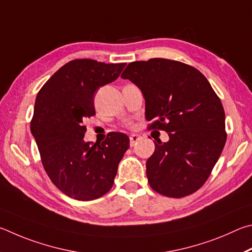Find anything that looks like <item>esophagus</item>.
<instances>
[{
    "instance_id": "34e87169",
    "label": "esophagus",
    "mask_w": 252,
    "mask_h": 252,
    "mask_svg": "<svg viewBox=\"0 0 252 252\" xmlns=\"http://www.w3.org/2000/svg\"><path fill=\"white\" fill-rule=\"evenodd\" d=\"M129 139H130V142H129L130 143V146L133 147V146H135L136 144H137V142L140 139V136L139 135H136V134H133V135H130Z\"/></svg>"
}]
</instances>
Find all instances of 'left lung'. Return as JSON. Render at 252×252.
Returning a JSON list of instances; mask_svg holds the SVG:
<instances>
[{
	"instance_id": "obj_1",
	"label": "left lung",
	"mask_w": 252,
	"mask_h": 252,
	"mask_svg": "<svg viewBox=\"0 0 252 252\" xmlns=\"http://www.w3.org/2000/svg\"><path fill=\"white\" fill-rule=\"evenodd\" d=\"M122 78L143 93L149 129L168 133L156 139L146 162L148 183L160 195L182 198L206 183L227 139L221 101L199 70L166 59L133 62Z\"/></svg>"
}]
</instances>
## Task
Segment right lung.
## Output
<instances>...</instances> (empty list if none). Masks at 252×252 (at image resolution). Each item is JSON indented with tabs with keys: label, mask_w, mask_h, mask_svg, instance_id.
I'll list each match as a JSON object with an SVG mask.
<instances>
[{
	"label": "right lung",
	"mask_w": 252,
	"mask_h": 252,
	"mask_svg": "<svg viewBox=\"0 0 252 252\" xmlns=\"http://www.w3.org/2000/svg\"><path fill=\"white\" fill-rule=\"evenodd\" d=\"M126 63L74 60L57 70L36 96L31 131L52 183L66 196L93 200L113 187L128 136L112 133L103 143L84 140L86 118L94 116L97 90L114 82Z\"/></svg>",
	"instance_id": "add662e5"
}]
</instances>
